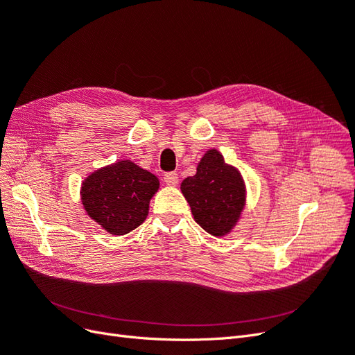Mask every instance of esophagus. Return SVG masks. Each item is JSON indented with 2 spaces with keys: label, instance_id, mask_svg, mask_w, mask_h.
<instances>
[{
  "label": "esophagus",
  "instance_id": "34e87169",
  "mask_svg": "<svg viewBox=\"0 0 355 355\" xmlns=\"http://www.w3.org/2000/svg\"><path fill=\"white\" fill-rule=\"evenodd\" d=\"M164 182L166 186H171V187L177 186L178 184V174L177 173H166L164 175Z\"/></svg>",
  "mask_w": 355,
  "mask_h": 355
}]
</instances>
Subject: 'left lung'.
Wrapping results in <instances>:
<instances>
[{
    "mask_svg": "<svg viewBox=\"0 0 355 355\" xmlns=\"http://www.w3.org/2000/svg\"><path fill=\"white\" fill-rule=\"evenodd\" d=\"M181 193L203 230L221 237L230 233L245 208L246 187L239 171L211 148L198 164L196 175L181 182Z\"/></svg>",
    "mask_w": 355,
    "mask_h": 355,
    "instance_id": "left-lung-1",
    "label": "left lung"
}]
</instances>
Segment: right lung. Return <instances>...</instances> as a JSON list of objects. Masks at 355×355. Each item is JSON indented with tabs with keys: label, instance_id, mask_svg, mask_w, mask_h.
<instances>
[{
	"label": "right lung",
	"instance_id": "right-lung-1",
	"mask_svg": "<svg viewBox=\"0 0 355 355\" xmlns=\"http://www.w3.org/2000/svg\"><path fill=\"white\" fill-rule=\"evenodd\" d=\"M159 180L131 161L115 162L89 174L81 200L91 220L112 236H123L143 224Z\"/></svg>",
	"mask_w": 355,
	"mask_h": 355
}]
</instances>
